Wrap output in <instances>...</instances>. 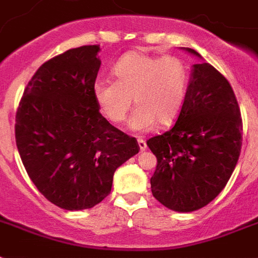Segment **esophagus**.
<instances>
[{
  "label": "esophagus",
  "instance_id": "1",
  "mask_svg": "<svg viewBox=\"0 0 258 258\" xmlns=\"http://www.w3.org/2000/svg\"><path fill=\"white\" fill-rule=\"evenodd\" d=\"M138 144H139L140 151H146V148H147V144H146V140L142 139V138H139V139H138Z\"/></svg>",
  "mask_w": 258,
  "mask_h": 258
}]
</instances>
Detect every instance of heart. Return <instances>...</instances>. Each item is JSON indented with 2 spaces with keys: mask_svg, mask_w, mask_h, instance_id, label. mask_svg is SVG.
<instances>
[{
  "mask_svg": "<svg viewBox=\"0 0 258 258\" xmlns=\"http://www.w3.org/2000/svg\"><path fill=\"white\" fill-rule=\"evenodd\" d=\"M116 82L96 79L93 87L100 112L114 124L125 120L133 106L134 130H148L171 125L183 107L188 85V69L183 60L173 55H151L130 51L112 69Z\"/></svg>",
  "mask_w": 258,
  "mask_h": 258,
  "instance_id": "1",
  "label": "heart"
}]
</instances>
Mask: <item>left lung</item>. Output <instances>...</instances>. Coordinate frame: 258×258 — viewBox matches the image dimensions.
Returning <instances> with one entry per match:
<instances>
[{
    "label": "left lung",
    "mask_w": 258,
    "mask_h": 258,
    "mask_svg": "<svg viewBox=\"0 0 258 258\" xmlns=\"http://www.w3.org/2000/svg\"><path fill=\"white\" fill-rule=\"evenodd\" d=\"M241 144V112L232 86L209 63L194 64L176 123L147 140L158 160L151 177L154 198L177 212L205 207L227 185Z\"/></svg>",
    "instance_id": "obj_1"
}]
</instances>
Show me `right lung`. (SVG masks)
Returning a JSON list of instances; mask_svg holds the SVG:
<instances>
[{
    "instance_id": "add662e5",
    "label": "right lung",
    "mask_w": 258,
    "mask_h": 258,
    "mask_svg": "<svg viewBox=\"0 0 258 258\" xmlns=\"http://www.w3.org/2000/svg\"><path fill=\"white\" fill-rule=\"evenodd\" d=\"M99 45L70 49L42 64L16 114V143L27 175L50 203L68 211L99 204L114 172L139 152L138 140L99 112L93 87Z\"/></svg>"
}]
</instances>
